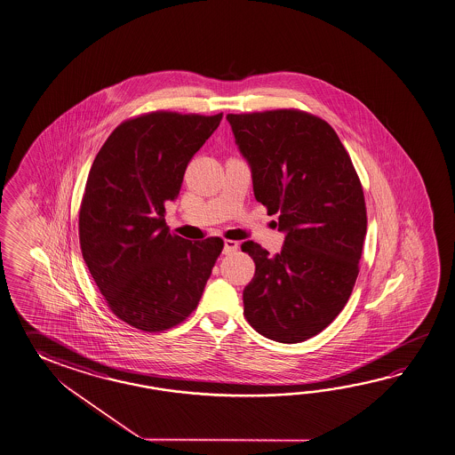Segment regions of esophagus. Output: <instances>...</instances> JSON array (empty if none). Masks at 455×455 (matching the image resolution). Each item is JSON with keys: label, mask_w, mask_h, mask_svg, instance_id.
Returning a JSON list of instances; mask_svg holds the SVG:
<instances>
[{"label": "esophagus", "mask_w": 455, "mask_h": 455, "mask_svg": "<svg viewBox=\"0 0 455 455\" xmlns=\"http://www.w3.org/2000/svg\"><path fill=\"white\" fill-rule=\"evenodd\" d=\"M236 250H238V243L233 242V240H225V243H223V254H232Z\"/></svg>", "instance_id": "obj_1"}]
</instances>
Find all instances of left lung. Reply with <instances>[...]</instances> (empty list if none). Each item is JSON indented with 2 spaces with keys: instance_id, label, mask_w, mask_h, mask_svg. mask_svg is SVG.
Listing matches in <instances>:
<instances>
[{
  "instance_id": "left-lung-1",
  "label": "left lung",
  "mask_w": 455,
  "mask_h": 455,
  "mask_svg": "<svg viewBox=\"0 0 455 455\" xmlns=\"http://www.w3.org/2000/svg\"><path fill=\"white\" fill-rule=\"evenodd\" d=\"M227 120L256 201L278 213L285 233L275 256L242 244L256 264L243 290L244 315L270 340L305 342L339 315L358 277L366 235L360 178L331 124L315 115L270 110Z\"/></svg>"
}]
</instances>
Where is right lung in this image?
Wrapping results in <instances>:
<instances>
[{"label":"right lung","mask_w":455,"mask_h":455,"mask_svg":"<svg viewBox=\"0 0 455 455\" xmlns=\"http://www.w3.org/2000/svg\"><path fill=\"white\" fill-rule=\"evenodd\" d=\"M213 116L152 112L121 123L93 160L79 211L83 258L113 315L144 332L183 323L203 297L222 238L168 230L185 170L219 128Z\"/></svg>","instance_id":"1"}]
</instances>
